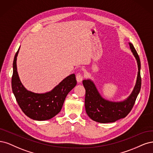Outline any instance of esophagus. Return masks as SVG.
<instances>
[{
    "label": "esophagus",
    "instance_id": "34e87169",
    "mask_svg": "<svg viewBox=\"0 0 153 153\" xmlns=\"http://www.w3.org/2000/svg\"><path fill=\"white\" fill-rule=\"evenodd\" d=\"M83 78L84 77H83L82 74H80V73H78L76 75V80L78 82H81L83 79Z\"/></svg>",
    "mask_w": 153,
    "mask_h": 153
}]
</instances>
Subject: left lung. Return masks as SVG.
<instances>
[{"label":"left lung","mask_w":153,"mask_h":153,"mask_svg":"<svg viewBox=\"0 0 153 153\" xmlns=\"http://www.w3.org/2000/svg\"><path fill=\"white\" fill-rule=\"evenodd\" d=\"M131 51L135 56L139 68L136 85L131 95L127 99L121 102H112L105 100L100 95L93 82L84 80L83 86L85 88V109L88 116L93 121L102 123L114 122L125 117L134 107L136 98L140 90V61L139 55L134 45L129 43Z\"/></svg>","instance_id":"8db88e82"}]
</instances>
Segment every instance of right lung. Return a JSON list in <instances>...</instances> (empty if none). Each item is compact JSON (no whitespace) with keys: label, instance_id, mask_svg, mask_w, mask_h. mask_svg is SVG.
<instances>
[{"label":"right lung","instance_id":"obj_1","mask_svg":"<svg viewBox=\"0 0 153 153\" xmlns=\"http://www.w3.org/2000/svg\"><path fill=\"white\" fill-rule=\"evenodd\" d=\"M19 49L14 58L11 79L12 90L16 100L25 114L31 119L50 120L60 112L67 94L76 85V76L73 74L67 77L50 92L39 94L28 91L22 85L18 74L16 57Z\"/></svg>","mask_w":153,"mask_h":153}]
</instances>
